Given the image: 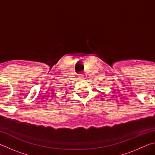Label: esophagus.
Returning a JSON list of instances; mask_svg holds the SVG:
<instances>
[{
	"instance_id": "esophagus-1",
	"label": "esophagus",
	"mask_w": 155,
	"mask_h": 155,
	"mask_svg": "<svg viewBox=\"0 0 155 155\" xmlns=\"http://www.w3.org/2000/svg\"><path fill=\"white\" fill-rule=\"evenodd\" d=\"M78 78H80V79H84L85 78V76L83 74H80L78 75Z\"/></svg>"
}]
</instances>
